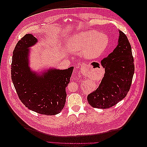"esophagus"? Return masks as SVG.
Returning a JSON list of instances; mask_svg holds the SVG:
<instances>
[{
	"instance_id": "esophagus-1",
	"label": "esophagus",
	"mask_w": 147,
	"mask_h": 147,
	"mask_svg": "<svg viewBox=\"0 0 147 147\" xmlns=\"http://www.w3.org/2000/svg\"><path fill=\"white\" fill-rule=\"evenodd\" d=\"M88 68V65L86 64H82V69H81V72L83 73L84 71L86 70Z\"/></svg>"
}]
</instances>
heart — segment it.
Returning <instances> with one entry per match:
<instances>
[{"label": "heart", "instance_id": "obj_1", "mask_svg": "<svg viewBox=\"0 0 147 147\" xmlns=\"http://www.w3.org/2000/svg\"><path fill=\"white\" fill-rule=\"evenodd\" d=\"M109 45V39L104 34H99L91 30L80 33L74 36L70 42V47L74 52L83 50L88 57H97L106 50Z\"/></svg>", "mask_w": 147, "mask_h": 147}]
</instances>
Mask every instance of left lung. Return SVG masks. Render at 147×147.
Returning <instances> with one entry per match:
<instances>
[{
  "label": "left lung",
  "mask_w": 147,
  "mask_h": 147,
  "mask_svg": "<svg viewBox=\"0 0 147 147\" xmlns=\"http://www.w3.org/2000/svg\"><path fill=\"white\" fill-rule=\"evenodd\" d=\"M118 43L112 53L101 61L104 77L95 91L88 95L89 104L94 108L109 109L125 97L134 73V57L126 35L119 30Z\"/></svg>",
  "instance_id": "1"
}]
</instances>
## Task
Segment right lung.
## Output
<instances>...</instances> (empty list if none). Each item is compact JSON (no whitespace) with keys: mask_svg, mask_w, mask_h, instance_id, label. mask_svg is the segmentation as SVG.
Listing matches in <instances>:
<instances>
[{"mask_svg":"<svg viewBox=\"0 0 147 147\" xmlns=\"http://www.w3.org/2000/svg\"><path fill=\"white\" fill-rule=\"evenodd\" d=\"M32 34H26L14 49L11 65V80L19 99L26 107L40 114L55 115L63 109L65 88L70 82L74 67L65 70H51L38 77L28 67V48L37 42Z\"/></svg>","mask_w":147,"mask_h":147,"instance_id":"obj_1","label":"right lung"}]
</instances>
